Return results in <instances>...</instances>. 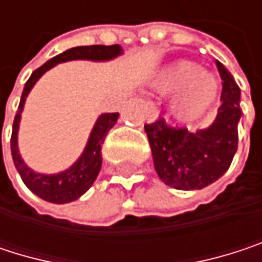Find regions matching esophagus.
I'll list each match as a JSON object with an SVG mask.
<instances>
[{"label":"esophagus","mask_w":262,"mask_h":262,"mask_svg":"<svg viewBox=\"0 0 262 262\" xmlns=\"http://www.w3.org/2000/svg\"><path fill=\"white\" fill-rule=\"evenodd\" d=\"M158 117H159V111H158L156 104H155L153 101H148V103H147V118H148L150 121H155Z\"/></svg>","instance_id":"34e87169"}]
</instances>
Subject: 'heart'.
I'll list each match as a JSON object with an SVG mask.
<instances>
[{
  "mask_svg": "<svg viewBox=\"0 0 262 262\" xmlns=\"http://www.w3.org/2000/svg\"><path fill=\"white\" fill-rule=\"evenodd\" d=\"M156 88L164 94L177 91L171 107L181 118H191L203 112L217 94L214 77L205 71H199L192 62H178L164 70L156 80Z\"/></svg>",
  "mask_w": 262,
  "mask_h": 262,
  "instance_id": "b5f03b06",
  "label": "heart"
}]
</instances>
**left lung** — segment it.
Segmentation results:
<instances>
[{
    "instance_id": "obj_1",
    "label": "left lung",
    "mask_w": 262,
    "mask_h": 262,
    "mask_svg": "<svg viewBox=\"0 0 262 262\" xmlns=\"http://www.w3.org/2000/svg\"><path fill=\"white\" fill-rule=\"evenodd\" d=\"M215 65L223 81L222 104L212 126L191 133L159 117L144 127L158 176L176 189H200L215 182L228 171L238 148L239 88L219 60Z\"/></svg>"
}]
</instances>
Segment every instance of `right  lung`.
Wrapping results in <instances>:
<instances>
[{
    "label": "right lung",
    "instance_id": "add662e5",
    "mask_svg": "<svg viewBox=\"0 0 262 262\" xmlns=\"http://www.w3.org/2000/svg\"><path fill=\"white\" fill-rule=\"evenodd\" d=\"M121 47L120 45H88V47H76L71 50H67L65 53L50 59L45 62L42 67L33 71L30 79L27 80L23 97L19 101L18 112L13 120V129H12V138H10V150H12V158L15 162V167L24 181L27 188L33 191L37 197L51 202V203H68L73 200H77L81 194H84L94 181L97 179L100 168H101V145L104 142V138L107 132L114 127L117 123L120 114H103L94 129L91 132L88 145L80 156V159L68 170L59 173V174H37L33 170H30L21 159L18 153V127H19V120H21V112L26 103L27 95L33 84L39 80V77L53 68L54 65L67 60H76V59H88V60H109L121 54Z\"/></svg>",
    "mask_w": 262,
    "mask_h": 262
}]
</instances>
